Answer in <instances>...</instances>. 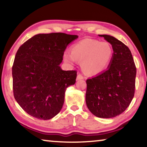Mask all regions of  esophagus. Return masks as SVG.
Here are the masks:
<instances>
[{"label": "esophagus", "instance_id": "1", "mask_svg": "<svg viewBox=\"0 0 147 147\" xmlns=\"http://www.w3.org/2000/svg\"><path fill=\"white\" fill-rule=\"evenodd\" d=\"M84 77L83 76L82 74H78V75H77L76 80H82V79H84Z\"/></svg>", "mask_w": 147, "mask_h": 147}]
</instances>
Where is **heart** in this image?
<instances>
[{"label": "heart", "mask_w": 147, "mask_h": 147, "mask_svg": "<svg viewBox=\"0 0 147 147\" xmlns=\"http://www.w3.org/2000/svg\"><path fill=\"white\" fill-rule=\"evenodd\" d=\"M71 54H64V60L74 63L76 60L82 61V67L87 73L98 74L105 70L112 58L111 46L106 42L94 39H84L71 47Z\"/></svg>", "instance_id": "obj_1"}]
</instances>
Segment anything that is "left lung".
Masks as SVG:
<instances>
[{
    "mask_svg": "<svg viewBox=\"0 0 147 147\" xmlns=\"http://www.w3.org/2000/svg\"><path fill=\"white\" fill-rule=\"evenodd\" d=\"M99 36L111 45L113 53L108 69L86 80V102L94 115L113 118L123 113L132 100L136 67L127 46L109 35Z\"/></svg>",
    "mask_w": 147,
    "mask_h": 147,
    "instance_id": "8db88e82",
    "label": "left lung"
}]
</instances>
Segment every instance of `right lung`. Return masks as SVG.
Listing matches in <instances>:
<instances>
[{
    "label": "right lung",
    "mask_w": 147,
    "mask_h": 147,
    "mask_svg": "<svg viewBox=\"0 0 147 147\" xmlns=\"http://www.w3.org/2000/svg\"><path fill=\"white\" fill-rule=\"evenodd\" d=\"M76 38L60 32L39 34L19 47L12 67L13 95L30 115L49 120L61 111L66 88L75 84L77 72L63 71L59 64Z\"/></svg>",
    "instance_id": "right-lung-1"
}]
</instances>
